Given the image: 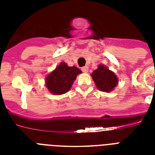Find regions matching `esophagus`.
Segmentation results:
<instances>
[{"label":"esophagus","mask_w":155,"mask_h":155,"mask_svg":"<svg viewBox=\"0 0 155 155\" xmlns=\"http://www.w3.org/2000/svg\"><path fill=\"white\" fill-rule=\"evenodd\" d=\"M81 70H82L83 72H87L88 71V68H87V66H85V67H83L81 68Z\"/></svg>","instance_id":"obj_1"}]
</instances>
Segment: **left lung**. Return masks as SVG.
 Returning <instances> with one entry per match:
<instances>
[{"mask_svg":"<svg viewBox=\"0 0 155 155\" xmlns=\"http://www.w3.org/2000/svg\"><path fill=\"white\" fill-rule=\"evenodd\" d=\"M91 75L98 89L103 92H110L118 83L115 74L104 65H100Z\"/></svg>","mask_w":155,"mask_h":155,"instance_id":"obj_1","label":"left lung"}]
</instances>
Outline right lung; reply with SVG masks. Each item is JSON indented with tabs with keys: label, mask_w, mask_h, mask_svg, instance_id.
Instances as JSON below:
<instances>
[{
	"label": "right lung",
	"mask_w": 155,
	"mask_h": 155,
	"mask_svg": "<svg viewBox=\"0 0 155 155\" xmlns=\"http://www.w3.org/2000/svg\"><path fill=\"white\" fill-rule=\"evenodd\" d=\"M81 71L76 67H68L65 63H61L46 78V85L53 94L61 95L69 91L74 80Z\"/></svg>",
	"instance_id": "1"
}]
</instances>
